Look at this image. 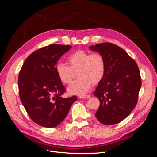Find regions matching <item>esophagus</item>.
Masks as SVG:
<instances>
[{
  "label": "esophagus",
  "mask_w": 157,
  "mask_h": 157,
  "mask_svg": "<svg viewBox=\"0 0 157 157\" xmlns=\"http://www.w3.org/2000/svg\"><path fill=\"white\" fill-rule=\"evenodd\" d=\"M80 98L82 99H86V98H90V95H82V96H80Z\"/></svg>",
  "instance_id": "esophagus-1"
}]
</instances>
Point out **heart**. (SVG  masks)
<instances>
[{
  "label": "heart",
  "instance_id": "obj_1",
  "mask_svg": "<svg viewBox=\"0 0 157 157\" xmlns=\"http://www.w3.org/2000/svg\"><path fill=\"white\" fill-rule=\"evenodd\" d=\"M67 61L69 65L63 63L57 64L56 71L61 81L65 84L72 83L78 73L79 78L68 88L69 94H86L92 84L100 82L105 76V59L99 53L77 50L69 56Z\"/></svg>",
  "mask_w": 157,
  "mask_h": 157
}]
</instances>
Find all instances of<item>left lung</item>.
<instances>
[{
  "label": "left lung",
  "instance_id": "1",
  "mask_svg": "<svg viewBox=\"0 0 157 157\" xmlns=\"http://www.w3.org/2000/svg\"><path fill=\"white\" fill-rule=\"evenodd\" d=\"M89 48L101 54L106 62L105 76L94 92L100 101L95 115L103 124H116L137 105L141 86L138 66L124 50L110 42Z\"/></svg>",
  "mask_w": 157,
  "mask_h": 157
}]
</instances>
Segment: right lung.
<instances>
[{"mask_svg": "<svg viewBox=\"0 0 157 157\" xmlns=\"http://www.w3.org/2000/svg\"><path fill=\"white\" fill-rule=\"evenodd\" d=\"M72 47L50 44L33 52L25 59L18 76L20 100L33 121L54 128L62 122L76 96L63 98L66 89L56 71L57 61Z\"/></svg>", "mask_w": 157, "mask_h": 157, "instance_id": "add662e5", "label": "right lung"}]
</instances>
